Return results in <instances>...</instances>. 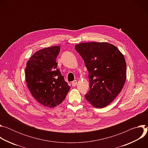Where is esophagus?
I'll return each instance as SVG.
<instances>
[{"mask_svg": "<svg viewBox=\"0 0 148 148\" xmlns=\"http://www.w3.org/2000/svg\"><path fill=\"white\" fill-rule=\"evenodd\" d=\"M77 80H74V81L72 82V83H71V84H72V86H73V87H75V86H76V85H77Z\"/></svg>", "mask_w": 148, "mask_h": 148, "instance_id": "34e87169", "label": "esophagus"}]
</instances>
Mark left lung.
I'll return each instance as SVG.
<instances>
[{
  "label": "left lung",
  "instance_id": "left-lung-1",
  "mask_svg": "<svg viewBox=\"0 0 148 148\" xmlns=\"http://www.w3.org/2000/svg\"><path fill=\"white\" fill-rule=\"evenodd\" d=\"M75 49L89 72L90 91L86 99L95 108L107 107L121 91L126 78L123 55L107 42L78 44Z\"/></svg>",
  "mask_w": 148,
  "mask_h": 148
}]
</instances>
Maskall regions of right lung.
Listing matches in <instances>:
<instances>
[{"mask_svg":"<svg viewBox=\"0 0 148 148\" xmlns=\"http://www.w3.org/2000/svg\"><path fill=\"white\" fill-rule=\"evenodd\" d=\"M59 46L36 51L27 61L25 69L27 87L35 99L45 107L53 108L60 104L70 87L57 68Z\"/></svg>","mask_w":148,"mask_h":148,"instance_id":"1","label":"right lung"}]
</instances>
